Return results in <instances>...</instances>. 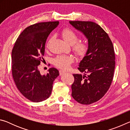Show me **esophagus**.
Segmentation results:
<instances>
[{"label":"esophagus","instance_id":"1","mask_svg":"<svg viewBox=\"0 0 130 130\" xmlns=\"http://www.w3.org/2000/svg\"><path fill=\"white\" fill-rule=\"evenodd\" d=\"M59 72H60V75H62V74L65 73L67 72L64 71V70H60V71H59Z\"/></svg>","mask_w":130,"mask_h":130}]
</instances>
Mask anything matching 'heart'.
I'll return each mask as SVG.
<instances>
[{
    "instance_id": "heart-1",
    "label": "heart",
    "mask_w": 130,
    "mask_h": 130,
    "mask_svg": "<svg viewBox=\"0 0 130 130\" xmlns=\"http://www.w3.org/2000/svg\"><path fill=\"white\" fill-rule=\"evenodd\" d=\"M61 36L68 43L72 45V48L76 56L83 58L87 54L89 50V45L86 41H79L78 35L73 30L64 28L61 31ZM74 57L70 55H60L54 60V65L62 69H67L73 62Z\"/></svg>"
}]
</instances>
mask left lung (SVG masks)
<instances>
[{
	"label": "left lung",
	"instance_id": "obj_1",
	"mask_svg": "<svg viewBox=\"0 0 130 130\" xmlns=\"http://www.w3.org/2000/svg\"><path fill=\"white\" fill-rule=\"evenodd\" d=\"M82 31L88 41L89 50L74 74L72 96L78 103L89 105L101 99L108 91L113 80L115 54L112 42L100 26L91 21H69Z\"/></svg>",
	"mask_w": 130,
	"mask_h": 130
}]
</instances>
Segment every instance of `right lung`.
I'll return each mask as SVG.
<instances>
[{
  "instance_id": "obj_1",
  "label": "right lung",
  "mask_w": 130,
  "mask_h": 130,
  "mask_svg": "<svg viewBox=\"0 0 130 130\" xmlns=\"http://www.w3.org/2000/svg\"><path fill=\"white\" fill-rule=\"evenodd\" d=\"M59 25L58 21L37 23L26 27L18 37L12 50V76L17 88L32 102L46 100L52 93L53 84L59 75L54 68L41 75L38 69L45 54L48 36Z\"/></svg>"
}]
</instances>
